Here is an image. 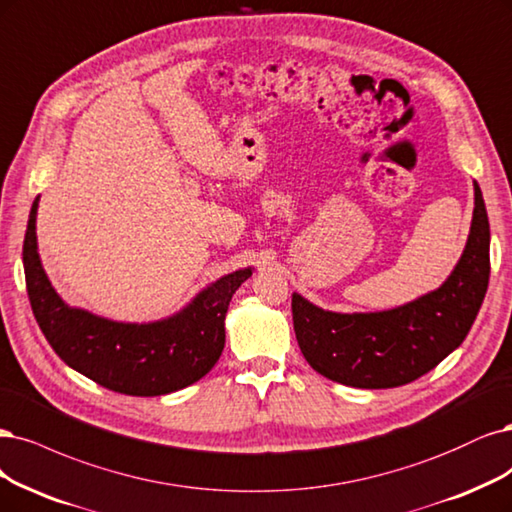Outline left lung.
<instances>
[{
    "label": "left lung",
    "instance_id": "obj_1",
    "mask_svg": "<svg viewBox=\"0 0 512 512\" xmlns=\"http://www.w3.org/2000/svg\"><path fill=\"white\" fill-rule=\"evenodd\" d=\"M489 284V220L474 182L464 254L443 286L396 309L334 313L292 294L298 347L313 370L364 390L411 383L462 345Z\"/></svg>",
    "mask_w": 512,
    "mask_h": 512
}]
</instances>
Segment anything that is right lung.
Masks as SVG:
<instances>
[{
	"label": "right lung",
	"mask_w": 512,
	"mask_h": 512,
	"mask_svg": "<svg viewBox=\"0 0 512 512\" xmlns=\"http://www.w3.org/2000/svg\"><path fill=\"white\" fill-rule=\"evenodd\" d=\"M35 197L23 243L27 294L55 354L84 377L127 396H163L205 377L224 349V317L252 267L220 277L175 315L148 324L114 322L69 307L52 288L38 254Z\"/></svg>",
	"instance_id": "1"
}]
</instances>
